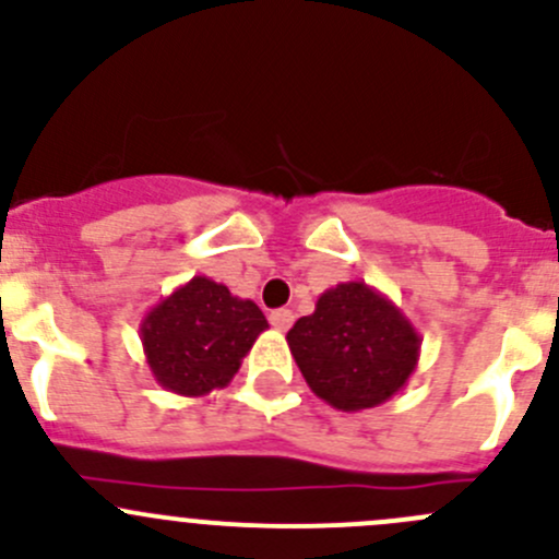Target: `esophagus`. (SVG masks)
Here are the masks:
<instances>
[{"mask_svg": "<svg viewBox=\"0 0 559 559\" xmlns=\"http://www.w3.org/2000/svg\"><path fill=\"white\" fill-rule=\"evenodd\" d=\"M292 321H295V313L292 311H286V308H278V311H273L270 313V324L275 326V330H281V332H286L292 326Z\"/></svg>", "mask_w": 559, "mask_h": 559, "instance_id": "esophagus-1", "label": "esophagus"}]
</instances>
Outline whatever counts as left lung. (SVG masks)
<instances>
[{
    "instance_id": "left-lung-1",
    "label": "left lung",
    "mask_w": 559,
    "mask_h": 559,
    "mask_svg": "<svg viewBox=\"0 0 559 559\" xmlns=\"http://www.w3.org/2000/svg\"><path fill=\"white\" fill-rule=\"evenodd\" d=\"M286 343L316 397L348 414L394 397L421 352L408 316L365 281L326 289L316 311L286 332Z\"/></svg>"
}]
</instances>
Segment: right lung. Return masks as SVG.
<instances>
[{"label": "right lung", "mask_w": 559, "mask_h": 559, "mask_svg": "<svg viewBox=\"0 0 559 559\" xmlns=\"http://www.w3.org/2000/svg\"><path fill=\"white\" fill-rule=\"evenodd\" d=\"M264 330L267 319L257 302L194 275L143 316L140 341L156 384L202 397L235 379Z\"/></svg>", "instance_id": "right-lung-1"}]
</instances>
